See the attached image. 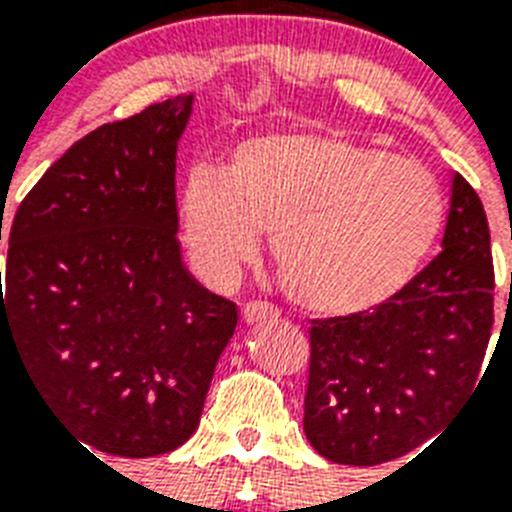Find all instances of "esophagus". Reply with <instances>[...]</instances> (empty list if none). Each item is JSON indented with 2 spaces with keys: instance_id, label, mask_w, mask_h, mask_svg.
<instances>
[{
  "instance_id": "34e87169",
  "label": "esophagus",
  "mask_w": 512,
  "mask_h": 512,
  "mask_svg": "<svg viewBox=\"0 0 512 512\" xmlns=\"http://www.w3.org/2000/svg\"><path fill=\"white\" fill-rule=\"evenodd\" d=\"M241 319L247 324H257V321H268V319H279V308L265 300H249L244 308H241Z\"/></svg>"
}]
</instances>
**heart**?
<instances>
[{
    "mask_svg": "<svg viewBox=\"0 0 512 512\" xmlns=\"http://www.w3.org/2000/svg\"><path fill=\"white\" fill-rule=\"evenodd\" d=\"M428 164L340 132H276L233 148L223 172L196 167L180 231L204 276L228 281L271 233L281 289L313 313L385 303L420 271L444 225Z\"/></svg>",
    "mask_w": 512,
    "mask_h": 512,
    "instance_id": "heart-1",
    "label": "heart"
}]
</instances>
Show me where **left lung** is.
Wrapping results in <instances>:
<instances>
[{"label": "left lung", "instance_id": "8db88e82", "mask_svg": "<svg viewBox=\"0 0 512 512\" xmlns=\"http://www.w3.org/2000/svg\"><path fill=\"white\" fill-rule=\"evenodd\" d=\"M492 324L489 223L454 175L444 249L385 303L311 321L303 428L313 449L382 465L441 433L476 388Z\"/></svg>", "mask_w": 512, "mask_h": 512}]
</instances>
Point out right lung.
Wrapping results in <instances>:
<instances>
[{"label": "right lung", "mask_w": 512, "mask_h": 512, "mask_svg": "<svg viewBox=\"0 0 512 512\" xmlns=\"http://www.w3.org/2000/svg\"><path fill=\"white\" fill-rule=\"evenodd\" d=\"M188 114L191 95L92 130L10 225L0 342L23 353L87 452L156 457L185 444L239 321L180 260L175 151Z\"/></svg>", "instance_id": "add662e5"}]
</instances>
